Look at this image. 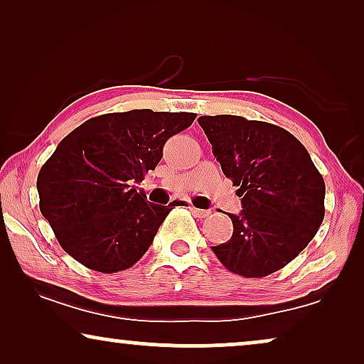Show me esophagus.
Here are the masks:
<instances>
[{"mask_svg":"<svg viewBox=\"0 0 364 364\" xmlns=\"http://www.w3.org/2000/svg\"><path fill=\"white\" fill-rule=\"evenodd\" d=\"M191 210H192V213L196 217H198V218H205V217H208L210 215V210H203V208H196V207H191Z\"/></svg>","mask_w":364,"mask_h":364,"instance_id":"1","label":"esophagus"}]
</instances>
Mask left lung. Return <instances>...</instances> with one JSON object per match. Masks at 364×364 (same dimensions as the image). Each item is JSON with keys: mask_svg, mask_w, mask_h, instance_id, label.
<instances>
[{"mask_svg": "<svg viewBox=\"0 0 364 364\" xmlns=\"http://www.w3.org/2000/svg\"><path fill=\"white\" fill-rule=\"evenodd\" d=\"M198 124L242 197L230 213V240L212 247L227 270L262 278L290 263L325 217V181L305 146L285 129L240 116H202Z\"/></svg>", "mask_w": 364, "mask_h": 364, "instance_id": "1", "label": "left lung"}]
</instances>
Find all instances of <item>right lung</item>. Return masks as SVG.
<instances>
[{"instance_id": "right-lung-1", "label": "right lung", "mask_w": 364, "mask_h": 364, "mask_svg": "<svg viewBox=\"0 0 364 364\" xmlns=\"http://www.w3.org/2000/svg\"><path fill=\"white\" fill-rule=\"evenodd\" d=\"M193 112L134 109L92 117L59 142L38 176L39 210L59 245L91 270H127L149 250L168 212L134 183L162 159Z\"/></svg>"}]
</instances>
